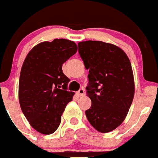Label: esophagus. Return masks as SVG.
Here are the masks:
<instances>
[{"label": "esophagus", "instance_id": "obj_1", "mask_svg": "<svg viewBox=\"0 0 158 158\" xmlns=\"http://www.w3.org/2000/svg\"><path fill=\"white\" fill-rule=\"evenodd\" d=\"M77 94L78 96H84V95H85V90H84L83 89H81L80 90L77 92Z\"/></svg>", "mask_w": 158, "mask_h": 158}]
</instances>
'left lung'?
<instances>
[{"instance_id": "8db88e82", "label": "left lung", "mask_w": 158, "mask_h": 158, "mask_svg": "<svg viewBox=\"0 0 158 158\" xmlns=\"http://www.w3.org/2000/svg\"><path fill=\"white\" fill-rule=\"evenodd\" d=\"M79 54L89 69L87 96L92 106L88 120L99 132L107 133L124 121L135 96L131 62L120 47L102 41L78 43Z\"/></svg>"}]
</instances>
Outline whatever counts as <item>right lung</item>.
Segmentation results:
<instances>
[{"mask_svg": "<svg viewBox=\"0 0 158 158\" xmlns=\"http://www.w3.org/2000/svg\"><path fill=\"white\" fill-rule=\"evenodd\" d=\"M77 51L73 41L55 39L42 42L23 61L19 81V102L31 126L43 135L56 131L73 92L66 91L69 79L62 64Z\"/></svg>", "mask_w": 158, "mask_h": 158, "instance_id": "right-lung-1", "label": "right lung"}]
</instances>
